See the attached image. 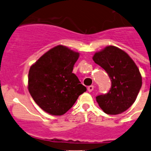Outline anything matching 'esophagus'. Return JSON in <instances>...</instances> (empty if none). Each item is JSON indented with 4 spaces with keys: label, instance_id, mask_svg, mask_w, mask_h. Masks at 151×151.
I'll use <instances>...</instances> for the list:
<instances>
[{
    "label": "esophagus",
    "instance_id": "obj_1",
    "mask_svg": "<svg viewBox=\"0 0 151 151\" xmlns=\"http://www.w3.org/2000/svg\"><path fill=\"white\" fill-rule=\"evenodd\" d=\"M93 89H94L93 85H91V86L88 87V91H89V92H92V91H93Z\"/></svg>",
    "mask_w": 151,
    "mask_h": 151
}]
</instances>
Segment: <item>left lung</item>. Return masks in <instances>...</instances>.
Segmentation results:
<instances>
[{"instance_id":"8db88e82","label":"left lung","mask_w":151,"mask_h":151,"mask_svg":"<svg viewBox=\"0 0 151 151\" xmlns=\"http://www.w3.org/2000/svg\"><path fill=\"white\" fill-rule=\"evenodd\" d=\"M93 60L104 68L112 82L110 91L96 97L99 106L109 115L122 113L134 104L142 87L139 68L126 52L111 45L96 52Z\"/></svg>"}]
</instances>
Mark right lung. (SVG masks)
<instances>
[{
  "label": "right lung",
  "mask_w": 151,
  "mask_h": 151,
  "mask_svg": "<svg viewBox=\"0 0 151 151\" xmlns=\"http://www.w3.org/2000/svg\"><path fill=\"white\" fill-rule=\"evenodd\" d=\"M80 56L63 45L50 49L30 66L28 88L32 98L52 115L65 114L86 91L73 67Z\"/></svg>",
  "instance_id": "obj_1"
}]
</instances>
